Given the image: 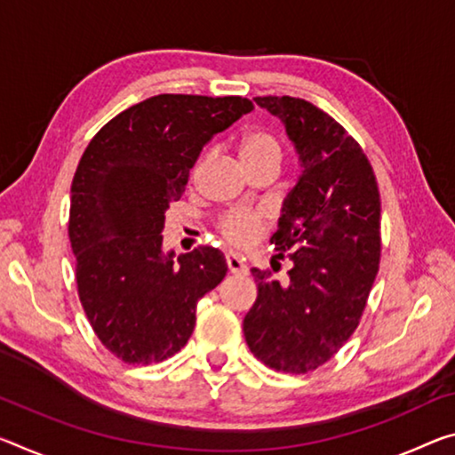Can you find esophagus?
Instances as JSON below:
<instances>
[{"mask_svg": "<svg viewBox=\"0 0 455 455\" xmlns=\"http://www.w3.org/2000/svg\"><path fill=\"white\" fill-rule=\"evenodd\" d=\"M227 267H228L230 273H235V275H244V273H247V265H244V259L239 257V255H235V253L227 255Z\"/></svg>", "mask_w": 455, "mask_h": 455, "instance_id": "obj_1", "label": "esophagus"}]
</instances>
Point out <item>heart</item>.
<instances>
[{
    "label": "heart",
    "mask_w": 455,
    "mask_h": 455,
    "mask_svg": "<svg viewBox=\"0 0 455 455\" xmlns=\"http://www.w3.org/2000/svg\"><path fill=\"white\" fill-rule=\"evenodd\" d=\"M239 157L249 172L259 168H273L279 170L281 157H283V148L275 135L265 129H251V132L243 133L239 140ZM211 160V154H204L200 160L194 164L192 168V182H196L200 172ZM267 225V216L261 211H251V208H236L220 216L219 230L225 236V241L235 244V247H243L255 239Z\"/></svg>",
    "instance_id": "heart-1"
}]
</instances>
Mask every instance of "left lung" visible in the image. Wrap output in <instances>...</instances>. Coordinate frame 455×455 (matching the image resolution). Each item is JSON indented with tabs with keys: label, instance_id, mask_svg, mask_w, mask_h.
Instances as JSON below:
<instances>
[{
	"label": "left lung",
	"instance_id": "1",
	"mask_svg": "<svg viewBox=\"0 0 455 455\" xmlns=\"http://www.w3.org/2000/svg\"><path fill=\"white\" fill-rule=\"evenodd\" d=\"M255 103L285 125L301 172L271 236L291 269L283 283L251 269L257 299L243 331L261 363L304 374L342 348L364 312L380 261V198L364 151L328 113L295 97Z\"/></svg>",
	"mask_w": 455,
	"mask_h": 455
}]
</instances>
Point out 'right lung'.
<instances>
[{
    "label": "right lung",
    "instance_id": "add662e5",
    "mask_svg": "<svg viewBox=\"0 0 455 455\" xmlns=\"http://www.w3.org/2000/svg\"><path fill=\"white\" fill-rule=\"evenodd\" d=\"M253 111L243 97L156 95L92 137L70 186L78 298L103 346L127 364L174 356L196 304L227 275L219 249L164 253V222L216 133Z\"/></svg>",
    "mask_w": 455,
    "mask_h": 455
}]
</instances>
